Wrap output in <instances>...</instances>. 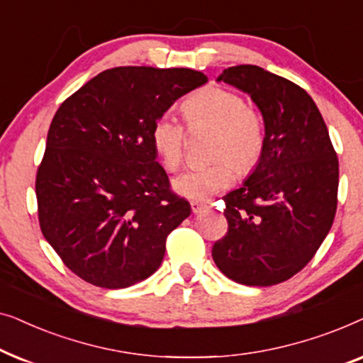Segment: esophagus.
Instances as JSON below:
<instances>
[{
    "label": "esophagus",
    "mask_w": 363,
    "mask_h": 363,
    "mask_svg": "<svg viewBox=\"0 0 363 363\" xmlns=\"http://www.w3.org/2000/svg\"><path fill=\"white\" fill-rule=\"evenodd\" d=\"M191 205V211L195 213V215H198V213H201L203 210H206L208 205L206 203H201V201H190Z\"/></svg>",
    "instance_id": "esophagus-1"
}]
</instances>
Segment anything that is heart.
Returning <instances> with one entry per match:
<instances>
[{
    "mask_svg": "<svg viewBox=\"0 0 363 363\" xmlns=\"http://www.w3.org/2000/svg\"><path fill=\"white\" fill-rule=\"evenodd\" d=\"M188 127L210 128V165L180 173L172 186L177 195L193 201H205L233 183L235 172L255 168L264 148V123L245 99L226 87L208 86L191 94L182 106ZM152 145L168 172H175L185 155V130L172 116H160L152 127Z\"/></svg>",
    "mask_w": 363,
    "mask_h": 363,
    "instance_id": "b5f03b06",
    "label": "heart"
}]
</instances>
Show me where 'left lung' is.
Returning <instances> with one entry per match:
<instances>
[{"label": "left lung", "mask_w": 363, "mask_h": 363, "mask_svg": "<svg viewBox=\"0 0 363 363\" xmlns=\"http://www.w3.org/2000/svg\"><path fill=\"white\" fill-rule=\"evenodd\" d=\"M216 81L256 104L264 148L245 183L223 198L228 233L213 259L240 284H279L314 257L334 223L339 160L304 89L250 64L225 69Z\"/></svg>", "instance_id": "1"}]
</instances>
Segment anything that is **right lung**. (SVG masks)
<instances>
[{
  "label": "right lung",
  "mask_w": 363,
  "mask_h": 363,
  "mask_svg": "<svg viewBox=\"0 0 363 363\" xmlns=\"http://www.w3.org/2000/svg\"><path fill=\"white\" fill-rule=\"evenodd\" d=\"M208 82L191 69L113 67L62 102L36 177L39 225L74 274L123 289L160 267L191 206L170 191L152 127Z\"/></svg>",
  "instance_id": "right-lung-1"
}]
</instances>
